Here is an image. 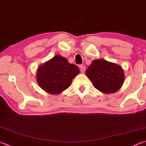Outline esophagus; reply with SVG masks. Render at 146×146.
<instances>
[{"label":"esophagus","mask_w":146,"mask_h":146,"mask_svg":"<svg viewBox=\"0 0 146 146\" xmlns=\"http://www.w3.org/2000/svg\"><path fill=\"white\" fill-rule=\"evenodd\" d=\"M80 73H84L85 71H86V68L84 66H80Z\"/></svg>","instance_id":"1"}]
</instances>
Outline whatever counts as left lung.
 Here are the masks:
<instances>
[{
    "instance_id": "obj_1",
    "label": "left lung",
    "mask_w": 146,
    "mask_h": 146,
    "mask_svg": "<svg viewBox=\"0 0 146 146\" xmlns=\"http://www.w3.org/2000/svg\"><path fill=\"white\" fill-rule=\"evenodd\" d=\"M86 73L95 88L104 94L117 92L125 79L122 66L105 59L93 60Z\"/></svg>"
}]
</instances>
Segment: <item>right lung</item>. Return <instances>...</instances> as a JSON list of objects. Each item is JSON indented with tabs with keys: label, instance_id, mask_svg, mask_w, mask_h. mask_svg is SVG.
<instances>
[{
	"label": "right lung",
	"instance_id": "1",
	"mask_svg": "<svg viewBox=\"0 0 146 146\" xmlns=\"http://www.w3.org/2000/svg\"><path fill=\"white\" fill-rule=\"evenodd\" d=\"M79 72L77 66L58 55L38 66L36 78L38 86L47 93L59 94L70 87Z\"/></svg>",
	"mask_w": 146,
	"mask_h": 146
}]
</instances>
